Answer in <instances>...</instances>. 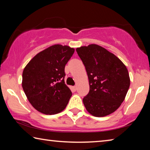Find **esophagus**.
<instances>
[{"label": "esophagus", "instance_id": "obj_1", "mask_svg": "<svg viewBox=\"0 0 150 150\" xmlns=\"http://www.w3.org/2000/svg\"><path fill=\"white\" fill-rule=\"evenodd\" d=\"M72 89L74 91H75L76 90H77V87H76V86H73V87H72Z\"/></svg>", "mask_w": 150, "mask_h": 150}]
</instances>
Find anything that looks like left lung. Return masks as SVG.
I'll return each instance as SVG.
<instances>
[{
	"mask_svg": "<svg viewBox=\"0 0 150 150\" xmlns=\"http://www.w3.org/2000/svg\"><path fill=\"white\" fill-rule=\"evenodd\" d=\"M84 64L89 82V92L83 99L87 110L103 117L117 110L130 87L126 65L115 54L96 44L76 49Z\"/></svg>",
	"mask_w": 150,
	"mask_h": 150,
	"instance_id": "8db88e82",
	"label": "left lung"
}]
</instances>
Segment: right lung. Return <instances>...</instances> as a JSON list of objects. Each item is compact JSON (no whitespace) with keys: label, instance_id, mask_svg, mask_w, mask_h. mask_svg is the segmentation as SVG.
Returning <instances> with one entry per match:
<instances>
[{"label":"right lung","instance_id":"add662e5","mask_svg":"<svg viewBox=\"0 0 150 150\" xmlns=\"http://www.w3.org/2000/svg\"><path fill=\"white\" fill-rule=\"evenodd\" d=\"M75 50L55 44L32 58L22 73V88L33 107L55 115L67 106L72 93L65 85V67Z\"/></svg>","mask_w":150,"mask_h":150}]
</instances>
